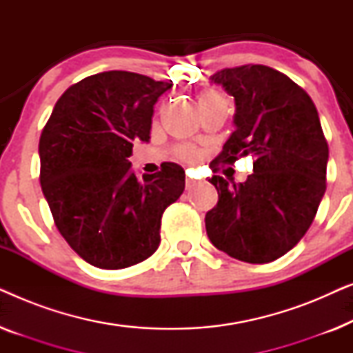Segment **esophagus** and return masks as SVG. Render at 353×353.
Wrapping results in <instances>:
<instances>
[{
    "mask_svg": "<svg viewBox=\"0 0 353 353\" xmlns=\"http://www.w3.org/2000/svg\"><path fill=\"white\" fill-rule=\"evenodd\" d=\"M201 181H197V180H194V178H192L190 173H188V176H186V188L188 190H191V188H194L196 185H199Z\"/></svg>",
    "mask_w": 353,
    "mask_h": 353,
    "instance_id": "esophagus-1",
    "label": "esophagus"
}]
</instances>
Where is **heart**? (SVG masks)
<instances>
[{
    "instance_id": "obj_1",
    "label": "heart",
    "mask_w": 353,
    "mask_h": 353,
    "mask_svg": "<svg viewBox=\"0 0 353 353\" xmlns=\"http://www.w3.org/2000/svg\"><path fill=\"white\" fill-rule=\"evenodd\" d=\"M216 98H220V96L216 94L215 91L207 90L199 96V103H201V101H210V99H216ZM183 157L192 159V157H194V151H191V149H183Z\"/></svg>"
}]
</instances>
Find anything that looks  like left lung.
I'll return each instance as SVG.
<instances>
[{"mask_svg": "<svg viewBox=\"0 0 353 353\" xmlns=\"http://www.w3.org/2000/svg\"><path fill=\"white\" fill-rule=\"evenodd\" d=\"M210 80L236 105V130L216 162H255L244 183L209 180L219 202L205 214L207 236L233 259L273 262L303 238L325 196L330 149L320 117L310 96L272 67L223 69Z\"/></svg>", "mask_w": 353, "mask_h": 353, "instance_id": "1", "label": "left lung"}]
</instances>
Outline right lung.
I'll list each match as a JSON object with an SVG mask.
<instances>
[{
  "label": "right lung",
  "mask_w": 353,
  "mask_h": 353,
  "mask_svg": "<svg viewBox=\"0 0 353 353\" xmlns=\"http://www.w3.org/2000/svg\"><path fill=\"white\" fill-rule=\"evenodd\" d=\"M172 83L109 70L57 99L40 137V183L72 249L98 268L137 265L161 244L163 210L185 191V170L168 163L138 180L134 141H149L154 104Z\"/></svg>",
  "instance_id": "obj_1"
}]
</instances>
